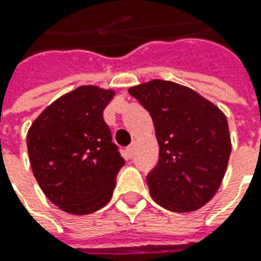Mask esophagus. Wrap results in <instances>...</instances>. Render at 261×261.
Returning <instances> with one entry per match:
<instances>
[{"mask_svg": "<svg viewBox=\"0 0 261 261\" xmlns=\"http://www.w3.org/2000/svg\"><path fill=\"white\" fill-rule=\"evenodd\" d=\"M126 152H127V156H129V158H132V156H134V152H135V144L127 146V148H126Z\"/></svg>", "mask_w": 261, "mask_h": 261, "instance_id": "1", "label": "esophagus"}]
</instances>
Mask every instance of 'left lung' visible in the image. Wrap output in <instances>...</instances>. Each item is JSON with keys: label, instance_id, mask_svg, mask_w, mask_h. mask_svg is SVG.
Listing matches in <instances>:
<instances>
[{"label": "left lung", "instance_id": "left-lung-1", "mask_svg": "<svg viewBox=\"0 0 261 261\" xmlns=\"http://www.w3.org/2000/svg\"><path fill=\"white\" fill-rule=\"evenodd\" d=\"M152 117L160 146L156 167L148 174L149 193L171 212H193L216 195L231 154L224 112L189 87L151 80L130 87Z\"/></svg>", "mask_w": 261, "mask_h": 261}]
</instances>
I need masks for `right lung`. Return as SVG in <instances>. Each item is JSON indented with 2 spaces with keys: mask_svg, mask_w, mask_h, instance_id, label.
I'll return each mask as SVG.
<instances>
[{
  "mask_svg": "<svg viewBox=\"0 0 261 261\" xmlns=\"http://www.w3.org/2000/svg\"><path fill=\"white\" fill-rule=\"evenodd\" d=\"M113 88L81 86L61 95L27 132L29 160L46 197L72 215L101 209L125 164L103 119Z\"/></svg>",
  "mask_w": 261,
  "mask_h": 261,
  "instance_id": "obj_1",
  "label": "right lung"
}]
</instances>
